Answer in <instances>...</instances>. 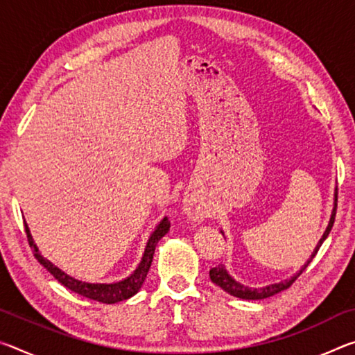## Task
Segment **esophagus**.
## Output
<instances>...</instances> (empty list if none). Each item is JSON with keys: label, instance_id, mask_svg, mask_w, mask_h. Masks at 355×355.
<instances>
[{"label": "esophagus", "instance_id": "esophagus-1", "mask_svg": "<svg viewBox=\"0 0 355 355\" xmlns=\"http://www.w3.org/2000/svg\"><path fill=\"white\" fill-rule=\"evenodd\" d=\"M184 211L191 219H194V220H202L203 218H205V211H203V208L199 205V202H197L194 197H189V196L186 197Z\"/></svg>", "mask_w": 355, "mask_h": 355}]
</instances>
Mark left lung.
Returning <instances> with one entry per match:
<instances>
[{
  "label": "left lung",
  "instance_id": "1",
  "mask_svg": "<svg viewBox=\"0 0 355 355\" xmlns=\"http://www.w3.org/2000/svg\"><path fill=\"white\" fill-rule=\"evenodd\" d=\"M335 214H336V205H335V208H334V213H332V218H330V222H329V225H327V230L324 232V235H322V238L320 239V244L316 245V249H315V252H313V255L310 257V260L307 261V264H305V266H304L302 269H300V272L294 275V277L288 279V280H285V282H280V284H274V285H269V286H264V288H255V290H252V288L244 286V285L238 284V282L233 280V279L230 277V275L227 274V271L224 269V266H222V264H219V266H216V268H211V269H209V277H211L213 284H216L218 286H220L222 290L227 291L228 294H232V296L239 297V299H248V300L264 299V297L274 296V294H277V293H280V291L286 290V288H290V286L294 284V280H296V279L299 277V275L302 274L304 269L309 266L310 261L313 260L315 255L318 254V250H320L321 244L324 243V239L327 238V235L330 233V230H332L334 222H335Z\"/></svg>",
  "mask_w": 355,
  "mask_h": 355
}]
</instances>
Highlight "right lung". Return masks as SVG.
<instances>
[{"instance_id":"1","label":"right lung","mask_w":355,"mask_h":355,"mask_svg":"<svg viewBox=\"0 0 355 355\" xmlns=\"http://www.w3.org/2000/svg\"><path fill=\"white\" fill-rule=\"evenodd\" d=\"M169 227H171V222L167 218H164L159 222V225L156 227V230L152 233V236L148 239L147 248H146V252H144V257L139 263V266H137L136 271L131 274L130 277H127L122 282H117V284H86V282H80L73 277H70L67 274H64L61 269L56 268L55 264L48 261L46 258H44L39 254L37 245L34 244L33 236L31 233H29L26 224H25V232H26L29 248L33 249L34 257L37 258L42 266H45L48 271L51 272L53 277H55L59 284L64 285L65 288H69L70 291L81 294V296L91 300H97V302H101V304H116V302H120V300H125L131 296H135V294L139 291L144 280L147 277L150 264H152L156 244H158L159 239L166 235L167 230H169Z\"/></svg>"}]
</instances>
